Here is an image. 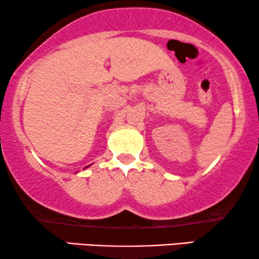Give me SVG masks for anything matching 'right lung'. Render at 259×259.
<instances>
[{
  "label": "right lung",
  "instance_id": "1",
  "mask_svg": "<svg viewBox=\"0 0 259 259\" xmlns=\"http://www.w3.org/2000/svg\"><path fill=\"white\" fill-rule=\"evenodd\" d=\"M88 166H90V165H88ZM88 166H86V167H88Z\"/></svg>",
  "mask_w": 259,
  "mask_h": 259
}]
</instances>
